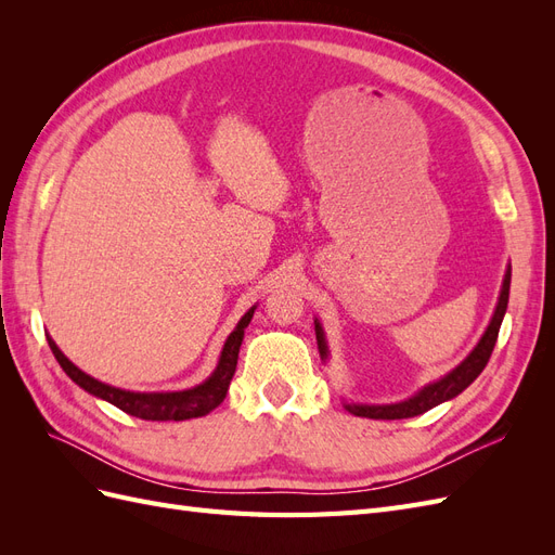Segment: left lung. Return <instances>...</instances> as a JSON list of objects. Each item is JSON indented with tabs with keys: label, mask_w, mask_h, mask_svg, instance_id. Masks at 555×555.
I'll use <instances>...</instances> for the list:
<instances>
[{
	"label": "left lung",
	"mask_w": 555,
	"mask_h": 555,
	"mask_svg": "<svg viewBox=\"0 0 555 555\" xmlns=\"http://www.w3.org/2000/svg\"><path fill=\"white\" fill-rule=\"evenodd\" d=\"M509 282H512V268H507L505 282H502V292H500V300L495 314L491 319L489 328H486L483 338L479 340V345L475 347L473 354H469L456 371H451L447 377H442L440 382H433L428 386H424L414 398L396 402V405H347V410L357 416H365V418H410V416H418L428 410H433L435 405H440L444 400H451L453 396H459L463 389H467L473 384L479 373L489 363L493 347L498 343V333H500V324L502 317L507 312V304H509ZM314 333H317V345H319V354L326 359V343H324V333L322 326L314 324Z\"/></svg>",
	"instance_id": "obj_1"
}]
</instances>
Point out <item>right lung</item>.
I'll return each mask as SVG.
<instances>
[{"mask_svg": "<svg viewBox=\"0 0 555 555\" xmlns=\"http://www.w3.org/2000/svg\"><path fill=\"white\" fill-rule=\"evenodd\" d=\"M251 314H255V308L245 312L236 331L229 335V340L224 343V349H222L220 363H217V371L204 384L194 386V389L176 391V393H133V391L115 389V386L96 382L94 377L78 371V367L62 354L60 347L50 338H48V345L53 349V354L66 375H69L78 386H82V389L90 391L92 396L108 400L117 410H122L131 416L145 418V422H184V418L206 416L224 400L231 377L236 373L241 343Z\"/></svg>", "mask_w": 555, "mask_h": 555, "instance_id": "obj_1", "label": "right lung"}]
</instances>
